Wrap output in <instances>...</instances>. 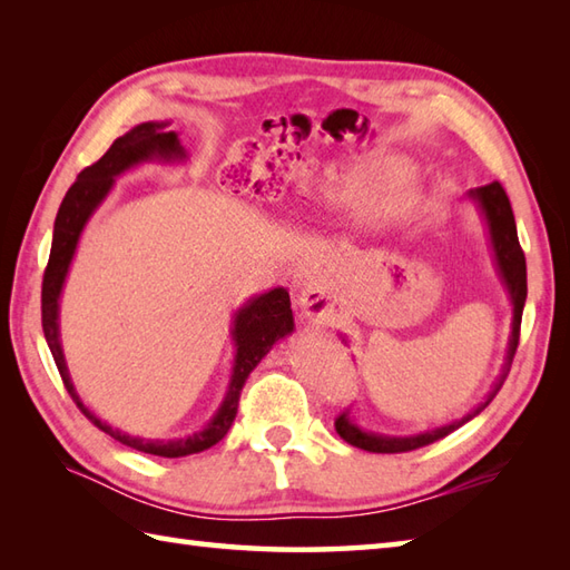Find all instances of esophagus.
Wrapping results in <instances>:
<instances>
[{"mask_svg":"<svg viewBox=\"0 0 570 570\" xmlns=\"http://www.w3.org/2000/svg\"><path fill=\"white\" fill-rule=\"evenodd\" d=\"M298 308L304 311L308 318H316V321H323V318L331 316L333 301H331L328 292H325L323 278L318 276V272H308L304 276V282H301Z\"/></svg>","mask_w":570,"mask_h":570,"instance_id":"esophagus-1","label":"esophagus"}]
</instances>
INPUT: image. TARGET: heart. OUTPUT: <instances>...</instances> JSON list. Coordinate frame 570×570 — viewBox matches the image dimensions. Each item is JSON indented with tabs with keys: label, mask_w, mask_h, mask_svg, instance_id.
<instances>
[{
	"label": "heart",
	"mask_w": 570,
	"mask_h": 570,
	"mask_svg": "<svg viewBox=\"0 0 570 570\" xmlns=\"http://www.w3.org/2000/svg\"><path fill=\"white\" fill-rule=\"evenodd\" d=\"M399 174V164L392 161V159H377V161H370L367 166H362L357 174L350 176L347 180V190L345 196L347 198H365V196H372V193L382 190L384 186H390L392 180L396 178ZM402 184H399V190L394 193H402Z\"/></svg>",
	"instance_id": "b5f03b06"
}]
</instances>
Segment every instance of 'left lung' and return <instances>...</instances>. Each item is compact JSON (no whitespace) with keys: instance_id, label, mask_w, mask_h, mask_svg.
I'll use <instances>...</instances> for the list:
<instances>
[{"instance_id":"8db88e82","label":"left lung","mask_w":570,"mask_h":570,"mask_svg":"<svg viewBox=\"0 0 570 570\" xmlns=\"http://www.w3.org/2000/svg\"><path fill=\"white\" fill-rule=\"evenodd\" d=\"M470 196L480 203L482 213H485V217H488L494 257H498L500 272H502V278H504V284H507V292H510L512 304H514L512 341H510V353H507V365H504L502 377H500L498 384H494V392L490 394L488 402L482 404V406H478L463 421H455V423H451V426L426 431V433H419V435H409V439H386V435L365 433V431H360L355 423L347 419V414H337L335 416V431L341 433L343 441H347L350 445H355V448H362V451H370V453H409V451H416V448L431 445L435 441L445 439L448 433H453L455 429L463 426L465 421H470L472 416L480 414V411L492 402L494 394L502 390L507 374H510L512 357H514L517 345H519V331H522V313H524V301H527V259H524V249H522V245H519L512 205H510V198H507V193H504L500 180H494V184H490V186L475 188V190L470 193Z\"/></svg>"}]
</instances>
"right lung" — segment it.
<instances>
[{
	"label": "right lung",
	"instance_id": "right-lung-1",
	"mask_svg": "<svg viewBox=\"0 0 570 570\" xmlns=\"http://www.w3.org/2000/svg\"><path fill=\"white\" fill-rule=\"evenodd\" d=\"M166 122H144L127 131L125 137L112 141V147L107 149L98 161L85 166L78 174V180L72 184L66 193L63 203H60L56 225H53V245L51 254H48V264L43 272V284H41V325L46 343L51 347V355L56 360V367L60 372V380H63L66 390L78 409L88 416L95 426L112 435L115 441L122 445L135 448V451L149 453V455H161V458H186L193 453L208 451L210 445L225 439V433L233 426L239 406V394L242 386H245L249 372L259 365V360L269 353V347L294 331V313H292V298L284 288H274L269 294H262L237 313L235 318V345H237V357H235V374L233 382H229V392L225 402L217 411V416L205 426L203 431L188 435V439H176V441H144L135 439V435L119 433L112 426H107L98 416H92L88 409L82 406L76 390H72L63 350L58 343V296L60 286H63V278L68 274V264L72 259V252H76L78 237L82 233V225L88 223L90 213L98 208V203L107 196V190L112 188V178L127 171L129 166L147 159H184V147L178 144L176 131H168Z\"/></svg>",
	"mask_w": 570,
	"mask_h": 570
}]
</instances>
